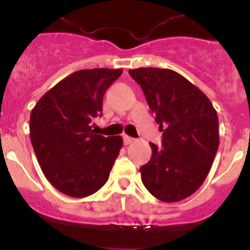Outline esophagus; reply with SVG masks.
<instances>
[{
    "instance_id": "obj_1",
    "label": "esophagus",
    "mask_w": 250,
    "mask_h": 250,
    "mask_svg": "<svg viewBox=\"0 0 250 250\" xmlns=\"http://www.w3.org/2000/svg\"><path fill=\"white\" fill-rule=\"evenodd\" d=\"M123 139H124V145L131 144L132 141L135 140V139H134V138H130V136H127V135H124Z\"/></svg>"
}]
</instances>
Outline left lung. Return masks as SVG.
<instances>
[{
	"label": "left lung",
	"instance_id": "left-lung-1",
	"mask_svg": "<svg viewBox=\"0 0 250 250\" xmlns=\"http://www.w3.org/2000/svg\"><path fill=\"white\" fill-rule=\"evenodd\" d=\"M130 76L143 89L155 116L161 145L140 167L150 194L165 203L183 200L204 183L219 146L218 115L207 95L169 68L140 67Z\"/></svg>",
	"mask_w": 250,
	"mask_h": 250
}]
</instances>
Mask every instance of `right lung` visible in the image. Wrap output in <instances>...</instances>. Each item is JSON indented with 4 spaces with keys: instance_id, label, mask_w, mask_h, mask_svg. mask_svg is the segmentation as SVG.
Segmentation results:
<instances>
[{
    "instance_id": "1",
    "label": "right lung",
    "mask_w": 250,
    "mask_h": 250,
    "mask_svg": "<svg viewBox=\"0 0 250 250\" xmlns=\"http://www.w3.org/2000/svg\"><path fill=\"white\" fill-rule=\"evenodd\" d=\"M123 70H79L37 101L30 116V138L46 179L57 190L85 198L104 187L123 146L121 136L94 134L103 99Z\"/></svg>"
}]
</instances>
